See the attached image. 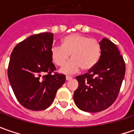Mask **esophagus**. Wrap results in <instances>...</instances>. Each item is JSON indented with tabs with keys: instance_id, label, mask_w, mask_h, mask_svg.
Masks as SVG:
<instances>
[{
	"instance_id": "obj_1",
	"label": "esophagus",
	"mask_w": 134,
	"mask_h": 134,
	"mask_svg": "<svg viewBox=\"0 0 134 134\" xmlns=\"http://www.w3.org/2000/svg\"><path fill=\"white\" fill-rule=\"evenodd\" d=\"M71 79H72L71 77H69V76H66V77H65V80H71Z\"/></svg>"
}]
</instances>
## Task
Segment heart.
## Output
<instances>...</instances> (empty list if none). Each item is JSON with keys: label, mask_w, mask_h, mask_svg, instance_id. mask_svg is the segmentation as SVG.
Returning <instances> with one entry per match:
<instances>
[{"label": "heart", "mask_w": 134, "mask_h": 134, "mask_svg": "<svg viewBox=\"0 0 134 134\" xmlns=\"http://www.w3.org/2000/svg\"><path fill=\"white\" fill-rule=\"evenodd\" d=\"M61 42L62 46L52 47L51 56L57 66H63L71 56V60L60 70L63 74H74L80 69L89 71L95 67L100 59V46L96 39L72 34L63 38Z\"/></svg>", "instance_id": "1"}]
</instances>
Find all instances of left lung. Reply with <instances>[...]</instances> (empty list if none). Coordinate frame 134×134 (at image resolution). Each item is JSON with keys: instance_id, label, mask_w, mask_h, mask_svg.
<instances>
[{"instance_id": "1", "label": "left lung", "mask_w": 134, "mask_h": 134, "mask_svg": "<svg viewBox=\"0 0 134 134\" xmlns=\"http://www.w3.org/2000/svg\"><path fill=\"white\" fill-rule=\"evenodd\" d=\"M99 44L98 63L89 72L76 77L78 87L74 92L75 104L89 113L104 110L113 104L125 75V63L116 44L106 38Z\"/></svg>"}]
</instances>
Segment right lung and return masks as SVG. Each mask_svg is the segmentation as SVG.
<instances>
[{"mask_svg": "<svg viewBox=\"0 0 134 134\" xmlns=\"http://www.w3.org/2000/svg\"><path fill=\"white\" fill-rule=\"evenodd\" d=\"M53 42L51 33L35 34L18 43L10 56L9 83L18 102L28 110L47 109L65 81L64 75L52 74L56 70L51 56Z\"/></svg>", "mask_w": 134, "mask_h": 134, "instance_id": "obj_1", "label": "right lung"}]
</instances>
